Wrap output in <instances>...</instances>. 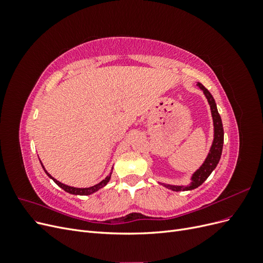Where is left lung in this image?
Here are the masks:
<instances>
[{
  "label": "left lung",
  "instance_id": "8db88e82",
  "mask_svg": "<svg viewBox=\"0 0 263 263\" xmlns=\"http://www.w3.org/2000/svg\"><path fill=\"white\" fill-rule=\"evenodd\" d=\"M196 85L200 87V89L203 91L205 94L206 99L209 101V104L211 106V112L213 116V123H214V140L211 147L210 153L206 157L204 163L200 166V169L196 170L193 176H192V182L190 183L187 186H182V185H169V184H163L165 187H168L172 191H190L200 186L202 183L210 177V174L213 172V170L216 168L217 163L219 162V159L221 156V151H222V144H224V128H222V123H221V118L220 115L218 114L216 103H215L214 98L212 97V94L210 91L206 89V87L197 82Z\"/></svg>",
  "mask_w": 263,
  "mask_h": 263
}]
</instances>
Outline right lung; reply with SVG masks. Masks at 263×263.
<instances>
[{
    "label": "right lung",
    "instance_id": "right-lung-1",
    "mask_svg": "<svg viewBox=\"0 0 263 263\" xmlns=\"http://www.w3.org/2000/svg\"><path fill=\"white\" fill-rule=\"evenodd\" d=\"M42 163V162H41ZM42 166H43V169L45 170V172H46V174L47 176H48L50 179H52L53 180V182L55 183V184H57L58 186H60L62 190H65L66 192H68V193H70V194H74V195H90V194H92V193H94V192H97L98 190H100V189H102L103 186H105L106 184H107V182L109 181V179H110V173L109 176H107L104 180L103 181H101L99 184H97V185H94V186H91V187H84V189H80V187H73V186H69V185H66V184H63V183H61V182H59V181H57L55 180L54 178H52L50 174L46 171V169H45V166L43 165V163H42Z\"/></svg>",
    "mask_w": 263,
    "mask_h": 263
}]
</instances>
